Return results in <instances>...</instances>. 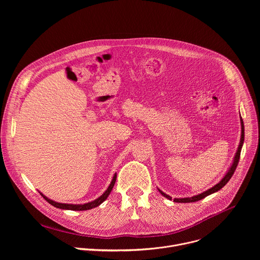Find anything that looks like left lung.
Instances as JSON below:
<instances>
[{
  "mask_svg": "<svg viewBox=\"0 0 260 260\" xmlns=\"http://www.w3.org/2000/svg\"><path fill=\"white\" fill-rule=\"evenodd\" d=\"M241 116V115H240ZM240 120H241V139H240V144L238 146V149H237V152L235 154V157H234V160H233V164L232 166L230 167V169L228 170L226 174L224 175V177L222 178L216 185H214L213 187L209 188L208 190L200 193V194H197V196H193L191 198H182V199H174V202L175 203H193V202H198V201H201L203 199H205L206 197L212 194V193H215L217 192L218 190H220L222 187L224 186V185L230 181V179L233 177L236 169H237V166L239 164V159H240V155H241V150H242V147H243V144H244V138H245V132H244V122H243V119L242 117H240ZM158 189V188H157ZM158 191L160 192V194H162L165 198H167L168 200L172 201V197L168 196L167 193H165L164 191H161L160 189H158Z\"/></svg>",
  "mask_w": 260,
  "mask_h": 260,
  "instance_id": "1",
  "label": "left lung"
}]
</instances>
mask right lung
<instances>
[{
    "mask_svg": "<svg viewBox=\"0 0 260 260\" xmlns=\"http://www.w3.org/2000/svg\"><path fill=\"white\" fill-rule=\"evenodd\" d=\"M116 177H117V175H116V173H115L114 176H113L112 181H111L110 185L108 186V188L106 189V191H105L100 198H98L96 200H94V201H92V202L86 203V204H80V205L78 204V205H75V204H62V203H57V202H54V201L48 199V198L45 197L42 192H40V191H39V192H40V194L44 198L45 201H47L50 205H52V206L55 207V208H58V209H61V210H71V211H86V210H90V209H93V208L100 206L102 203H104V202L107 200V198L109 197L111 190H112V188H113V186H114V184H115V182H116Z\"/></svg>",
    "mask_w": 260,
    "mask_h": 260,
    "instance_id": "add662e5",
    "label": "right lung"
}]
</instances>
